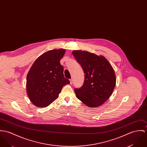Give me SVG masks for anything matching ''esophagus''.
Segmentation results:
<instances>
[{"label": "esophagus", "mask_w": 147, "mask_h": 147, "mask_svg": "<svg viewBox=\"0 0 147 147\" xmlns=\"http://www.w3.org/2000/svg\"><path fill=\"white\" fill-rule=\"evenodd\" d=\"M69 81H70V84H72V83H73V80H72V79H69Z\"/></svg>", "instance_id": "esophagus-1"}]
</instances>
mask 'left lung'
<instances>
[{
  "label": "left lung",
  "mask_w": 147,
  "mask_h": 147,
  "mask_svg": "<svg viewBox=\"0 0 147 147\" xmlns=\"http://www.w3.org/2000/svg\"><path fill=\"white\" fill-rule=\"evenodd\" d=\"M72 54L85 74L82 86L74 90L76 97L88 107L102 105L111 96L116 85L113 68L103 56L82 51H74Z\"/></svg>",
  "instance_id": "1"
}]
</instances>
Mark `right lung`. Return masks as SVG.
<instances>
[{
    "instance_id": "add662e5",
    "label": "right lung",
    "mask_w": 147,
    "mask_h": 147,
    "mask_svg": "<svg viewBox=\"0 0 147 147\" xmlns=\"http://www.w3.org/2000/svg\"><path fill=\"white\" fill-rule=\"evenodd\" d=\"M65 53L63 49L48 51L40 55L29 70L27 93L35 106H49L58 98L62 88L69 84L63 75V67L60 63Z\"/></svg>"
}]
</instances>
